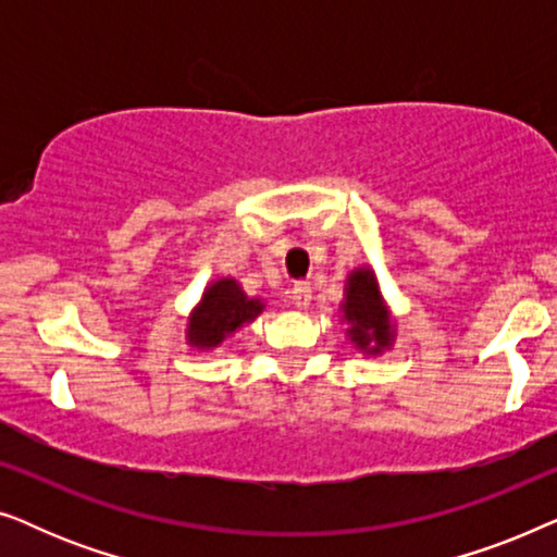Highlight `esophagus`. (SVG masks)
<instances>
[{
    "label": "esophagus",
    "instance_id": "obj_1",
    "mask_svg": "<svg viewBox=\"0 0 557 557\" xmlns=\"http://www.w3.org/2000/svg\"><path fill=\"white\" fill-rule=\"evenodd\" d=\"M288 296H292V304L296 309H307L311 304V284H307V281H299V284L292 286Z\"/></svg>",
    "mask_w": 557,
    "mask_h": 557
}]
</instances>
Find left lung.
I'll return each mask as SVG.
<instances>
[{"instance_id": "obj_1", "label": "left lung", "mask_w": 557, "mask_h": 557, "mask_svg": "<svg viewBox=\"0 0 557 557\" xmlns=\"http://www.w3.org/2000/svg\"><path fill=\"white\" fill-rule=\"evenodd\" d=\"M342 319L349 324V339L357 349L368 355H380L393 345V322L377 278L370 269H357L349 273L345 301H342Z\"/></svg>"}]
</instances>
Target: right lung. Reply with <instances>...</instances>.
Here are the masks:
<instances>
[{"mask_svg":"<svg viewBox=\"0 0 557 557\" xmlns=\"http://www.w3.org/2000/svg\"><path fill=\"white\" fill-rule=\"evenodd\" d=\"M265 304L250 299L235 278H220L205 288L200 304H197L187 322V342L197 349H212L223 345L243 324L253 322L261 314Z\"/></svg>","mask_w":557,"mask_h":557,"instance_id":"obj_1","label":"right lung"}]
</instances>
